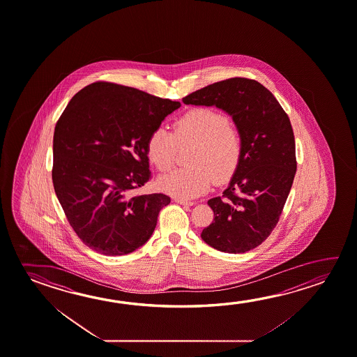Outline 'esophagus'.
Masks as SVG:
<instances>
[{"mask_svg":"<svg viewBox=\"0 0 357 357\" xmlns=\"http://www.w3.org/2000/svg\"><path fill=\"white\" fill-rule=\"evenodd\" d=\"M174 200H176V203H179V204L181 205H187V206H192V205H194V202H190V200H185V199L176 198Z\"/></svg>","mask_w":357,"mask_h":357,"instance_id":"1","label":"esophagus"}]
</instances>
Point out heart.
<instances>
[{
	"label": "heart",
	"mask_w": 357,
	"mask_h": 357,
	"mask_svg": "<svg viewBox=\"0 0 357 357\" xmlns=\"http://www.w3.org/2000/svg\"><path fill=\"white\" fill-rule=\"evenodd\" d=\"M195 143L185 169L172 172L159 179L165 193L179 199L197 198L218 183L233 176L241 159L243 141L229 118L209 107L185 112L173 123V135L163 127L154 129L146 139V157L160 170L174 164L176 144Z\"/></svg>",
	"instance_id": "obj_1"
}]
</instances>
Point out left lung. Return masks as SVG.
<instances>
[{
	"mask_svg": "<svg viewBox=\"0 0 357 357\" xmlns=\"http://www.w3.org/2000/svg\"><path fill=\"white\" fill-rule=\"evenodd\" d=\"M183 102L215 105L239 130V165L222 197L208 200L214 222L200 236L219 252H249L271 234L291 189L296 157L290 119L268 88L241 77L213 83Z\"/></svg>",
	"mask_w": 357,
	"mask_h": 357,
	"instance_id": "8db88e82",
	"label": "left lung"
}]
</instances>
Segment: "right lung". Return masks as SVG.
I'll use <instances>...</instances> for the list:
<instances>
[{
  "label": "right lung",
  "mask_w": 357,
  "mask_h": 357,
  "mask_svg": "<svg viewBox=\"0 0 357 357\" xmlns=\"http://www.w3.org/2000/svg\"><path fill=\"white\" fill-rule=\"evenodd\" d=\"M181 107L137 88L96 82L66 107L53 135L54 192L78 238L94 252L116 257L144 245L162 193L135 195L151 179L146 139Z\"/></svg>",
  "instance_id": "right-lung-1"
}]
</instances>
